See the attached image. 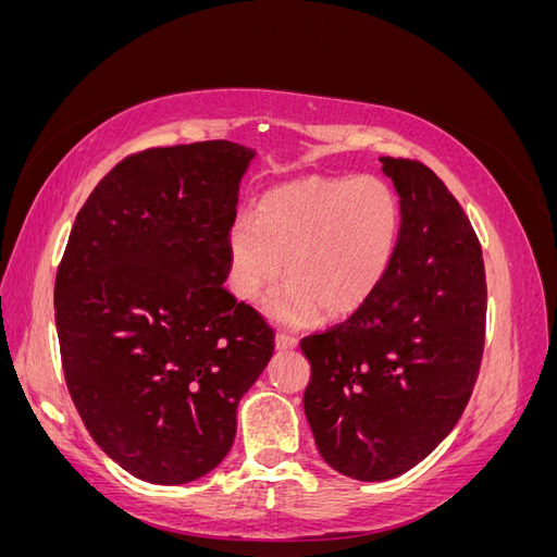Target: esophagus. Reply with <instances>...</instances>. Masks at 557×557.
<instances>
[{"label":"esophagus","instance_id":"34e87169","mask_svg":"<svg viewBox=\"0 0 557 557\" xmlns=\"http://www.w3.org/2000/svg\"><path fill=\"white\" fill-rule=\"evenodd\" d=\"M297 346V336L293 334H285V332H278L276 334V348L278 350H290Z\"/></svg>","mask_w":557,"mask_h":557}]
</instances>
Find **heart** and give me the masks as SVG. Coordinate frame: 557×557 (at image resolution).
<instances>
[{
  "label": "heart",
  "instance_id": "heart-1",
  "mask_svg": "<svg viewBox=\"0 0 557 557\" xmlns=\"http://www.w3.org/2000/svg\"><path fill=\"white\" fill-rule=\"evenodd\" d=\"M399 205L376 176H307L262 195L256 215L230 227L232 293L252 301L272 285L285 260L290 281L267 311L307 325L323 311L342 318L364 307L395 258Z\"/></svg>",
  "mask_w": 557,
  "mask_h": 557
}]
</instances>
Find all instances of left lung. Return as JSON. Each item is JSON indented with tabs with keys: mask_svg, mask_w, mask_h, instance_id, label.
<instances>
[{
	"mask_svg": "<svg viewBox=\"0 0 557 557\" xmlns=\"http://www.w3.org/2000/svg\"><path fill=\"white\" fill-rule=\"evenodd\" d=\"M381 164L401 213L391 269L364 307L299 344L315 446L358 481L395 479L446 440L485 344V269L469 218L423 162Z\"/></svg>",
	"mask_w": 557,
	"mask_h": 557,
	"instance_id": "obj_1",
	"label": "left lung"
}]
</instances>
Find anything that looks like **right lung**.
Wrapping results in <instances>:
<instances>
[{
  "label": "right lung",
  "instance_id": "obj_1",
  "mask_svg": "<svg viewBox=\"0 0 557 557\" xmlns=\"http://www.w3.org/2000/svg\"><path fill=\"white\" fill-rule=\"evenodd\" d=\"M250 148H148L97 183L55 278L64 381L97 446L181 485L223 462L274 330L223 288Z\"/></svg>",
  "mask_w": 557,
  "mask_h": 557
}]
</instances>
